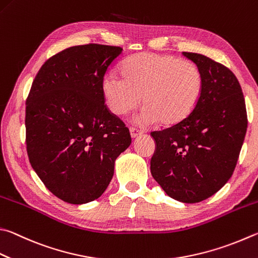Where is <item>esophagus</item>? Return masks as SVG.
I'll list each match as a JSON object with an SVG mask.
<instances>
[{"label": "esophagus", "instance_id": "obj_1", "mask_svg": "<svg viewBox=\"0 0 258 258\" xmlns=\"http://www.w3.org/2000/svg\"><path fill=\"white\" fill-rule=\"evenodd\" d=\"M130 132H131V137H132V139H137L140 137V135H142V133H143L141 130H138L135 127H131Z\"/></svg>", "mask_w": 258, "mask_h": 258}]
</instances>
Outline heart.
<instances>
[{"mask_svg": "<svg viewBox=\"0 0 258 258\" xmlns=\"http://www.w3.org/2000/svg\"><path fill=\"white\" fill-rule=\"evenodd\" d=\"M123 78L106 74L102 93L111 113L123 116L145 106L135 117L141 125H175L195 109L203 92L204 79L201 69L190 60L171 55L140 53L121 65Z\"/></svg>", "mask_w": 258, "mask_h": 258, "instance_id": "b5f03b06", "label": "heart"}]
</instances>
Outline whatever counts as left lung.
<instances>
[{"instance_id": "obj_1", "label": "left lung", "mask_w": 258, "mask_h": 258, "mask_svg": "<svg viewBox=\"0 0 258 258\" xmlns=\"http://www.w3.org/2000/svg\"><path fill=\"white\" fill-rule=\"evenodd\" d=\"M201 69L203 92L191 114L151 132L157 149L152 177L171 199L198 203L230 179L247 131L245 98L230 70L207 56L182 51Z\"/></svg>"}]
</instances>
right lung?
Here are the masks:
<instances>
[{"instance_id":"1","label":"right lung","mask_w":258,"mask_h":258,"mask_svg":"<svg viewBox=\"0 0 258 258\" xmlns=\"http://www.w3.org/2000/svg\"><path fill=\"white\" fill-rule=\"evenodd\" d=\"M117 46L88 44L43 64L26 101V144L31 167L56 198L84 204L100 198L130 131L105 104L102 80L120 55Z\"/></svg>"}]
</instances>
